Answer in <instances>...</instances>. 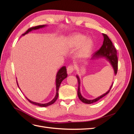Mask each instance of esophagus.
<instances>
[{
  "mask_svg": "<svg viewBox=\"0 0 134 134\" xmlns=\"http://www.w3.org/2000/svg\"><path fill=\"white\" fill-rule=\"evenodd\" d=\"M74 70V66H72V65L69 66L67 68V72H68V74H70L72 73V72H73Z\"/></svg>",
  "mask_w": 134,
  "mask_h": 134,
  "instance_id": "esophagus-1",
  "label": "esophagus"
}]
</instances>
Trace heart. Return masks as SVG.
Here are the masks:
<instances>
[{
	"label": "heart",
	"instance_id": "obj_1",
	"mask_svg": "<svg viewBox=\"0 0 134 134\" xmlns=\"http://www.w3.org/2000/svg\"><path fill=\"white\" fill-rule=\"evenodd\" d=\"M67 46L69 48L79 47L78 56L80 58H85L91 54L93 47V41L91 38H86V36L82 34H75L68 38Z\"/></svg>",
	"mask_w": 134,
	"mask_h": 134
}]
</instances>
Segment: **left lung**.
I'll use <instances>...</instances> for the list:
<instances>
[{
    "label": "left lung",
    "instance_id": "8db88e82",
    "mask_svg": "<svg viewBox=\"0 0 134 134\" xmlns=\"http://www.w3.org/2000/svg\"><path fill=\"white\" fill-rule=\"evenodd\" d=\"M103 36L104 37V41L103 42L102 46L99 48V50L95 52V53L93 54L92 57V59H94V58H105L108 62L110 63L111 65L112 66L113 70H114L115 74L116 75L117 69H118V59H117V51L115 46L111 41V40L109 38L107 35L103 34ZM77 79H78V96L79 99L84 103L86 104H91L94 102H97L100 99H101L104 96L107 95L108 93L110 91L111 89L113 86V83H112L111 86L109 88V90L106 93L103 94V95L98 97L94 99L89 100L84 98V97L81 95L80 91V80L79 78L78 75H76Z\"/></svg>",
    "mask_w": 134,
    "mask_h": 134
}]
</instances>
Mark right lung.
<instances>
[{
  "label": "right lung",
  "mask_w": 134,
  "mask_h": 134,
  "mask_svg": "<svg viewBox=\"0 0 134 134\" xmlns=\"http://www.w3.org/2000/svg\"><path fill=\"white\" fill-rule=\"evenodd\" d=\"M46 25H40V26H35V27H32L30 28L25 34H22V36L25 35L26 34H27L28 32H30L31 31H32V30H37L39 29V28H43L44 27H45ZM68 76V74L66 73V68L65 66H63L62 68L60 69L58 71L57 74H56V96L54 97V98L52 99L50 102H49L48 103H44V104H42V103H36L35 102H32V101L30 100V99H28L27 97L26 98H27V99L29 101V102L32 104L37 105V106H40V107H47L50 106V105H51L52 104H53L55 101L56 100V99H58V96H59V89L61 83L62 82V81L65 79ZM17 83L18 86V84L17 83Z\"/></svg>",
  "instance_id": "right-lung-1"
}]
</instances>
